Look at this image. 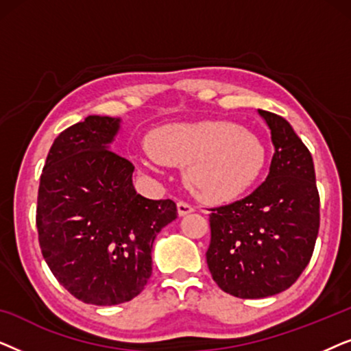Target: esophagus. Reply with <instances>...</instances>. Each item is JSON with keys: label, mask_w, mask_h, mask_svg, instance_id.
<instances>
[{"label": "esophagus", "mask_w": 351, "mask_h": 351, "mask_svg": "<svg viewBox=\"0 0 351 351\" xmlns=\"http://www.w3.org/2000/svg\"><path fill=\"white\" fill-rule=\"evenodd\" d=\"M193 210H195L193 206L185 203V201H179V203H177V213H179V215H186V214L193 213Z\"/></svg>", "instance_id": "34e87169"}]
</instances>
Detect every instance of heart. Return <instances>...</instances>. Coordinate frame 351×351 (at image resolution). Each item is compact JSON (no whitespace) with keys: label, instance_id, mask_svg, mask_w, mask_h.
I'll list each match as a JSON object with an SVG mask.
<instances>
[{"label":"heart","instance_id":"1","mask_svg":"<svg viewBox=\"0 0 351 351\" xmlns=\"http://www.w3.org/2000/svg\"><path fill=\"white\" fill-rule=\"evenodd\" d=\"M147 153L165 166H184V180L206 203H228L261 174L265 150L254 134L223 121L160 126L147 136Z\"/></svg>","mask_w":351,"mask_h":351}]
</instances>
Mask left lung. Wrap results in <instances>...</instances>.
Listing matches in <instances>:
<instances>
[{"instance_id": "8db88e82", "label": "left lung", "mask_w": 351, "mask_h": 351, "mask_svg": "<svg viewBox=\"0 0 351 351\" xmlns=\"http://www.w3.org/2000/svg\"><path fill=\"white\" fill-rule=\"evenodd\" d=\"M258 114L275 147L270 172L246 198L209 215V271L220 289L239 299H262L294 285L319 230L311 153L285 118L265 110Z\"/></svg>"}]
</instances>
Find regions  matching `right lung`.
Segmentation results:
<instances>
[{"label":"right lung","instance_id":"1","mask_svg":"<svg viewBox=\"0 0 351 351\" xmlns=\"http://www.w3.org/2000/svg\"><path fill=\"white\" fill-rule=\"evenodd\" d=\"M121 119L88 117L59 134L38 190L43 257L57 281L84 304L118 305L152 275V249L177 219L172 199H148L132 185L134 166L110 150Z\"/></svg>","mask_w":351,"mask_h":351}]
</instances>
